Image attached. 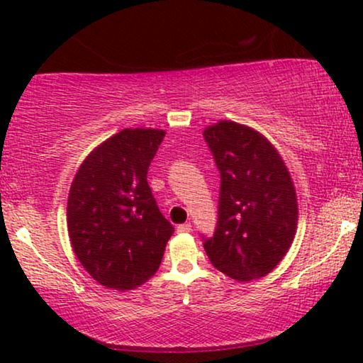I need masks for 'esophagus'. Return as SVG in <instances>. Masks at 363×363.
<instances>
[{
    "label": "esophagus",
    "instance_id": "obj_1",
    "mask_svg": "<svg viewBox=\"0 0 363 363\" xmlns=\"http://www.w3.org/2000/svg\"><path fill=\"white\" fill-rule=\"evenodd\" d=\"M177 233H180V235H188V233H191V225H190V223H185V225H178Z\"/></svg>",
    "mask_w": 363,
    "mask_h": 363
}]
</instances>
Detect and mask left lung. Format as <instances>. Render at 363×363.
I'll return each instance as SVG.
<instances>
[{"instance_id": "1", "label": "left lung", "mask_w": 363, "mask_h": 363, "mask_svg": "<svg viewBox=\"0 0 363 363\" xmlns=\"http://www.w3.org/2000/svg\"><path fill=\"white\" fill-rule=\"evenodd\" d=\"M203 137L221 173L218 225L203 246L231 279H259L294 241L299 208L291 173L276 147L242 123L220 121Z\"/></svg>"}]
</instances>
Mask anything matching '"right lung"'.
Segmentation results:
<instances>
[{"mask_svg": "<svg viewBox=\"0 0 363 363\" xmlns=\"http://www.w3.org/2000/svg\"><path fill=\"white\" fill-rule=\"evenodd\" d=\"M163 137L158 128H123L89 153L69 190L72 250L111 289L130 291L150 279L175 231L147 183Z\"/></svg>", "mask_w": 363, "mask_h": 363, "instance_id": "right-lung-1", "label": "right lung"}]
</instances>
